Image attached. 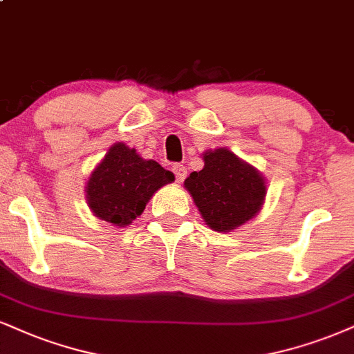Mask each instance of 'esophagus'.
Instances as JSON below:
<instances>
[{
    "label": "esophagus",
    "instance_id": "esophagus-1",
    "mask_svg": "<svg viewBox=\"0 0 354 354\" xmlns=\"http://www.w3.org/2000/svg\"><path fill=\"white\" fill-rule=\"evenodd\" d=\"M172 172L176 174V180L178 182V184H180V182H184V178L187 177V169L184 167V165H180V164L174 165Z\"/></svg>",
    "mask_w": 354,
    "mask_h": 354
}]
</instances>
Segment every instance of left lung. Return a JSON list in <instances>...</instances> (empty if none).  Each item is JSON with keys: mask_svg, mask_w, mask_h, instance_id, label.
Masks as SVG:
<instances>
[{"mask_svg": "<svg viewBox=\"0 0 354 354\" xmlns=\"http://www.w3.org/2000/svg\"><path fill=\"white\" fill-rule=\"evenodd\" d=\"M203 169L192 172L184 187L203 221L213 231L230 233L252 220L266 200V177L228 147L208 149Z\"/></svg>", "mask_w": 354, "mask_h": 354, "instance_id": "8db88e82", "label": "left lung"}]
</instances>
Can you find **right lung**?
<instances>
[{
	"instance_id": "add662e5",
	"label": "right lung",
	"mask_w": 354,
	"mask_h": 354,
	"mask_svg": "<svg viewBox=\"0 0 354 354\" xmlns=\"http://www.w3.org/2000/svg\"><path fill=\"white\" fill-rule=\"evenodd\" d=\"M176 180L170 170L152 159H142L136 149L115 142L85 185V198L100 220L126 228L141 215L160 187Z\"/></svg>"
}]
</instances>
